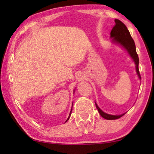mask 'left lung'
Segmentation results:
<instances>
[{"instance_id":"8db88e82","label":"left lung","mask_w":154,"mask_h":154,"mask_svg":"<svg viewBox=\"0 0 154 154\" xmlns=\"http://www.w3.org/2000/svg\"><path fill=\"white\" fill-rule=\"evenodd\" d=\"M115 22H116V24H115L113 28H112L110 33L111 38H112V41H113V42L114 43L119 44V45L123 47V48L128 52L129 55L132 59H133L134 63L136 64V71L138 76H139V79H141L139 71V56H138V54L136 51V46H135V43L133 38H132L129 30H128L126 25H125L123 22H122L120 20L117 19L115 20ZM95 104L99 113H100V116H102L103 118H105L106 119H119L126 113H125L124 114L119 115V116L109 115L105 113V112H103L98 107L97 104L96 103Z\"/></svg>"}]
</instances>
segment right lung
I'll return each mask as SVG.
<instances>
[{
	"label": "right lung",
	"mask_w": 154,
	"mask_h": 154,
	"mask_svg": "<svg viewBox=\"0 0 154 154\" xmlns=\"http://www.w3.org/2000/svg\"><path fill=\"white\" fill-rule=\"evenodd\" d=\"M71 112H72V109H71V112H70V114H69V118H67V119H66V121L65 122H66L68 120H69V118H70V116H71Z\"/></svg>",
	"instance_id": "add662e5"
}]
</instances>
